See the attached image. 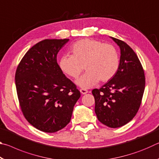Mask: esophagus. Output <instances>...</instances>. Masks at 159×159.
I'll use <instances>...</instances> for the list:
<instances>
[{
    "label": "esophagus",
    "instance_id": "1",
    "mask_svg": "<svg viewBox=\"0 0 159 159\" xmlns=\"http://www.w3.org/2000/svg\"><path fill=\"white\" fill-rule=\"evenodd\" d=\"M80 92L83 95H85V94L88 93V91L86 90V89H84V88H81V89H80Z\"/></svg>",
    "mask_w": 159,
    "mask_h": 159
}]
</instances>
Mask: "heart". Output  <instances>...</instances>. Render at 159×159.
<instances>
[{"instance_id":"heart-1","label":"heart","mask_w":159,"mask_h":159,"mask_svg":"<svg viewBox=\"0 0 159 159\" xmlns=\"http://www.w3.org/2000/svg\"><path fill=\"white\" fill-rule=\"evenodd\" d=\"M72 55L60 59L59 66L64 74L76 79L84 69L85 73L76 80L80 87L89 88L100 80L107 82L115 76L119 66V55L114 45L94 39H82L72 45Z\"/></svg>"}]
</instances>
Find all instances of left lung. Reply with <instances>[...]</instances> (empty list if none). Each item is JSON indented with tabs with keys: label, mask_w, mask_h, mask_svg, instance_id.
Listing matches in <instances>:
<instances>
[{
	"label": "left lung",
	"mask_w": 159,
	"mask_h": 159,
	"mask_svg": "<svg viewBox=\"0 0 159 159\" xmlns=\"http://www.w3.org/2000/svg\"><path fill=\"white\" fill-rule=\"evenodd\" d=\"M120 48L118 71L106 84L94 89L95 112L98 119L109 128L130 122L140 107L145 88L144 72L135 52L124 41L111 37Z\"/></svg>",
	"instance_id": "8db88e82"
}]
</instances>
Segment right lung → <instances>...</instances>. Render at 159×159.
Here are the masks:
<instances>
[{
    "label": "right lung",
    "mask_w": 159,
    "mask_h": 159,
    "mask_svg": "<svg viewBox=\"0 0 159 159\" xmlns=\"http://www.w3.org/2000/svg\"><path fill=\"white\" fill-rule=\"evenodd\" d=\"M69 41L39 42L27 51L16 70V89L24 116L45 133H55L68 124L80 97L57 61L58 52Z\"/></svg>",
    "instance_id": "add662e5"
}]
</instances>
